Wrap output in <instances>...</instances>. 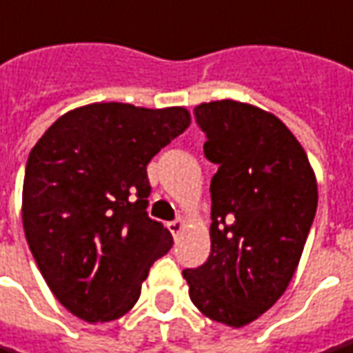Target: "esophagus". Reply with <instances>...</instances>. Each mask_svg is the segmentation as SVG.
Masks as SVG:
<instances>
[{"instance_id":"1","label":"esophagus","mask_w":353,"mask_h":353,"mask_svg":"<svg viewBox=\"0 0 353 353\" xmlns=\"http://www.w3.org/2000/svg\"><path fill=\"white\" fill-rule=\"evenodd\" d=\"M167 228L171 230L172 236L176 238V236H179V234H181L182 228H184V221H182V219H176V221H171V223L167 225Z\"/></svg>"}]
</instances>
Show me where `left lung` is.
<instances>
[{
    "label": "left lung",
    "mask_w": 353,
    "mask_h": 353,
    "mask_svg": "<svg viewBox=\"0 0 353 353\" xmlns=\"http://www.w3.org/2000/svg\"><path fill=\"white\" fill-rule=\"evenodd\" d=\"M211 179V254L182 274L209 319L240 329L286 290L317 211V181L296 136L259 107L221 99L194 109Z\"/></svg>",
    "instance_id": "obj_1"
}]
</instances>
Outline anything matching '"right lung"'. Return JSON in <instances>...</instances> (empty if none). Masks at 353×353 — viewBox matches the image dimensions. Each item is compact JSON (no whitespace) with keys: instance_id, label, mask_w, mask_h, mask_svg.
Listing matches in <instances>:
<instances>
[{"instance_id":"add662e5","label":"right lung","mask_w":353,"mask_h":353,"mask_svg":"<svg viewBox=\"0 0 353 353\" xmlns=\"http://www.w3.org/2000/svg\"><path fill=\"white\" fill-rule=\"evenodd\" d=\"M190 125L184 107L90 103L59 117L26 161L23 227L53 296L79 319L123 317L172 236L148 217V163Z\"/></svg>"}]
</instances>
